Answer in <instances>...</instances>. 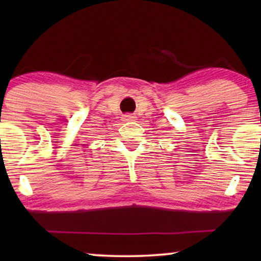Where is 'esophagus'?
Listing matches in <instances>:
<instances>
[{"instance_id":"esophagus-1","label":"esophagus","mask_w":261,"mask_h":261,"mask_svg":"<svg viewBox=\"0 0 261 261\" xmlns=\"http://www.w3.org/2000/svg\"><path fill=\"white\" fill-rule=\"evenodd\" d=\"M122 121H124V122H132V121H135V116L132 115V114H126V115H123Z\"/></svg>"}]
</instances>
